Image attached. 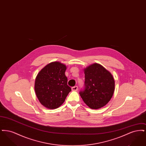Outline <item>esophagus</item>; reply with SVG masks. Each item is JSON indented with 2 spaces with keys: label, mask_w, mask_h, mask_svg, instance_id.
<instances>
[{
  "label": "esophagus",
  "mask_w": 146,
  "mask_h": 146,
  "mask_svg": "<svg viewBox=\"0 0 146 146\" xmlns=\"http://www.w3.org/2000/svg\"><path fill=\"white\" fill-rule=\"evenodd\" d=\"M78 87L77 86H73V87L72 88V90L77 91L78 90Z\"/></svg>",
  "instance_id": "1"
}]
</instances>
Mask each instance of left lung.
<instances>
[{"label": "left lung", "instance_id": "8db88e82", "mask_svg": "<svg viewBox=\"0 0 146 146\" xmlns=\"http://www.w3.org/2000/svg\"><path fill=\"white\" fill-rule=\"evenodd\" d=\"M84 89L79 92L85 104L91 109L106 105L113 96L115 82L111 73L100 64L84 69Z\"/></svg>", "mask_w": 146, "mask_h": 146}]
</instances>
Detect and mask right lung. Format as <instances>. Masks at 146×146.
<instances>
[{
	"mask_svg": "<svg viewBox=\"0 0 146 146\" xmlns=\"http://www.w3.org/2000/svg\"><path fill=\"white\" fill-rule=\"evenodd\" d=\"M66 66L59 62L47 64L35 78V90L40 104L49 109H56L64 102L71 88L65 75Z\"/></svg>",
	"mask_w": 146,
	"mask_h": 146,
	"instance_id": "right-lung-1",
	"label": "right lung"
}]
</instances>
